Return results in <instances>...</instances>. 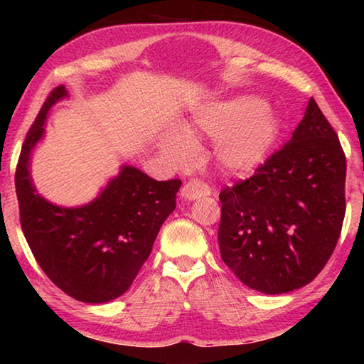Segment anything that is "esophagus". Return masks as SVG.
Here are the masks:
<instances>
[{"mask_svg":"<svg viewBox=\"0 0 364 364\" xmlns=\"http://www.w3.org/2000/svg\"><path fill=\"white\" fill-rule=\"evenodd\" d=\"M210 191L212 189L207 183L200 181V180H191L183 186L181 196L186 200H196V199H200V197H204V196H208L210 194Z\"/></svg>","mask_w":364,"mask_h":364,"instance_id":"1","label":"esophagus"}]
</instances>
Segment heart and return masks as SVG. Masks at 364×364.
<instances>
[{
  "mask_svg": "<svg viewBox=\"0 0 364 364\" xmlns=\"http://www.w3.org/2000/svg\"><path fill=\"white\" fill-rule=\"evenodd\" d=\"M197 125L218 138L215 154L221 168L232 175H245L267 159L279 136L281 127L273 110L255 97L215 104L196 117ZM162 152L175 164H186L196 144L189 132H173L162 141Z\"/></svg>",
  "mask_w": 364,
  "mask_h": 364,
  "instance_id": "obj_1",
  "label": "heart"
}]
</instances>
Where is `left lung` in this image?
Returning a JSON list of instances; mask_svg holds the SVG:
<instances>
[{"label": "left lung", "instance_id": "1", "mask_svg": "<svg viewBox=\"0 0 364 364\" xmlns=\"http://www.w3.org/2000/svg\"><path fill=\"white\" fill-rule=\"evenodd\" d=\"M345 173L341 141L311 97L291 141L254 176L220 193L218 245L228 268L269 295L315 279L342 231Z\"/></svg>", "mask_w": 364, "mask_h": 364}]
</instances>
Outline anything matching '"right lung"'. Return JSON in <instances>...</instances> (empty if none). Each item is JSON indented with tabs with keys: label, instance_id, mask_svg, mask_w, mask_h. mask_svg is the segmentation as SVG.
Returning a JSON list of instances; mask_svg holds the SVG:
<instances>
[{
	"label": "right lung",
	"instance_id": "1",
	"mask_svg": "<svg viewBox=\"0 0 364 364\" xmlns=\"http://www.w3.org/2000/svg\"><path fill=\"white\" fill-rule=\"evenodd\" d=\"M65 96L63 85L51 91L22 144L16 168L21 226L35 260L60 291L85 304H104L136 278L175 210L181 181H156L125 165L90 204L67 208L43 199L30 176V154L45 134L48 110Z\"/></svg>",
	"mask_w": 364,
	"mask_h": 364
}]
</instances>
